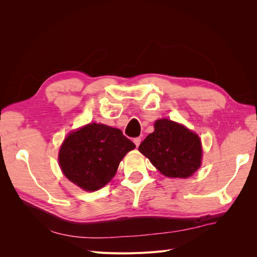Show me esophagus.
Here are the masks:
<instances>
[{"label": "esophagus", "mask_w": 257, "mask_h": 257, "mask_svg": "<svg viewBox=\"0 0 257 257\" xmlns=\"http://www.w3.org/2000/svg\"><path fill=\"white\" fill-rule=\"evenodd\" d=\"M134 143H135L136 147H138L139 145H141V143H142V138H141V137H136V138H134Z\"/></svg>", "instance_id": "obj_1"}]
</instances>
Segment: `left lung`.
Segmentation results:
<instances>
[{
	"instance_id": "left-lung-1",
	"label": "left lung",
	"mask_w": 257,
	"mask_h": 257,
	"mask_svg": "<svg viewBox=\"0 0 257 257\" xmlns=\"http://www.w3.org/2000/svg\"><path fill=\"white\" fill-rule=\"evenodd\" d=\"M138 150L169 178L192 176L200 167L203 153L195 133L167 119L155 122L154 132L142 142Z\"/></svg>"
}]
</instances>
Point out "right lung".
Listing matches in <instances>:
<instances>
[{"label":"right lung","instance_id":"add662e5","mask_svg":"<svg viewBox=\"0 0 257 257\" xmlns=\"http://www.w3.org/2000/svg\"><path fill=\"white\" fill-rule=\"evenodd\" d=\"M135 144L119 128L91 123L69 134L59 152L62 172L85 191L103 188Z\"/></svg>","mask_w":257,"mask_h":257}]
</instances>
